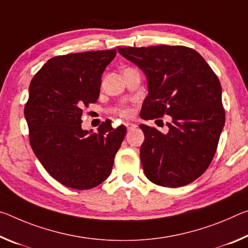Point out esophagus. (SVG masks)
<instances>
[{
    "label": "esophagus",
    "instance_id": "obj_1",
    "mask_svg": "<svg viewBox=\"0 0 248 248\" xmlns=\"http://www.w3.org/2000/svg\"><path fill=\"white\" fill-rule=\"evenodd\" d=\"M125 126H126L127 131H129V129H133V128H135V127H136V124L132 123V122H126V123H125Z\"/></svg>",
    "mask_w": 248,
    "mask_h": 248
}]
</instances>
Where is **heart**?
<instances>
[{
    "instance_id": "b5f03b06",
    "label": "heart",
    "mask_w": 248,
    "mask_h": 248,
    "mask_svg": "<svg viewBox=\"0 0 248 248\" xmlns=\"http://www.w3.org/2000/svg\"><path fill=\"white\" fill-rule=\"evenodd\" d=\"M120 114H121L122 116H128L129 114H131V113H129L128 109L125 108V109H121V111H120Z\"/></svg>"
}]
</instances>
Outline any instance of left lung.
I'll list each match as a JSON object with an SVG mask.
<instances>
[{
	"instance_id": "left-lung-1",
	"label": "left lung",
	"mask_w": 248,
	"mask_h": 248,
	"mask_svg": "<svg viewBox=\"0 0 248 248\" xmlns=\"http://www.w3.org/2000/svg\"><path fill=\"white\" fill-rule=\"evenodd\" d=\"M147 79L140 117L171 116L168 133L140 124V160L154 184L178 188L201 176L216 154L225 122L217 77L198 51L185 46L117 47Z\"/></svg>"
}]
</instances>
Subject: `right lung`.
<instances>
[{"label": "right lung", "mask_w": 248, "mask_h": 248, "mask_svg": "<svg viewBox=\"0 0 248 248\" xmlns=\"http://www.w3.org/2000/svg\"><path fill=\"white\" fill-rule=\"evenodd\" d=\"M115 49L57 56L30 84L24 115L32 152L52 178L71 189L99 186L112 171L126 134L102 123L97 133L81 128L83 108L99 99L101 78Z\"/></svg>", "instance_id": "add662e5"}]
</instances>
